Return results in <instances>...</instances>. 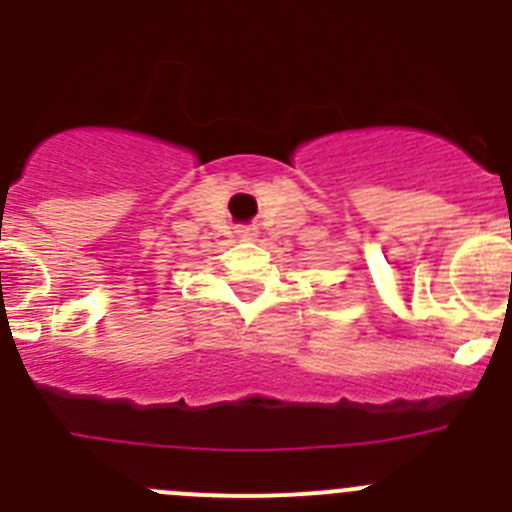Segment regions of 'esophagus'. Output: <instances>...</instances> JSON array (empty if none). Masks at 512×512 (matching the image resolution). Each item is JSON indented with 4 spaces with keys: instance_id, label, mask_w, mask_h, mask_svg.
Instances as JSON below:
<instances>
[{
    "instance_id": "34e87169",
    "label": "esophagus",
    "mask_w": 512,
    "mask_h": 512,
    "mask_svg": "<svg viewBox=\"0 0 512 512\" xmlns=\"http://www.w3.org/2000/svg\"><path fill=\"white\" fill-rule=\"evenodd\" d=\"M234 234H237V240H242V242H250L257 237V232L252 227H237L234 229Z\"/></svg>"
}]
</instances>
